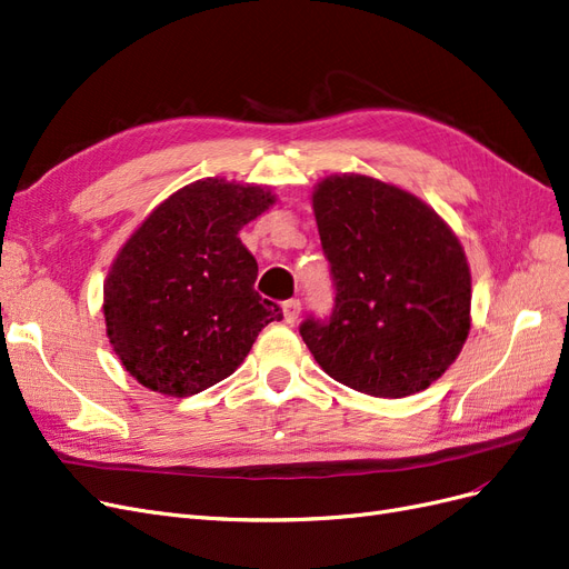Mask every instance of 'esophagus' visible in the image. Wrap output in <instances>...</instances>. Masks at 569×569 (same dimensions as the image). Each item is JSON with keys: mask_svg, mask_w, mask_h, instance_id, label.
Returning <instances> with one entry per match:
<instances>
[{"mask_svg": "<svg viewBox=\"0 0 569 569\" xmlns=\"http://www.w3.org/2000/svg\"><path fill=\"white\" fill-rule=\"evenodd\" d=\"M282 312H284V320H287L289 325L297 322L299 312H301V301H299V299H287V301L282 303Z\"/></svg>", "mask_w": 569, "mask_h": 569, "instance_id": "34e87169", "label": "esophagus"}]
</instances>
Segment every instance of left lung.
<instances>
[{"instance_id": "left-lung-1", "label": "left lung", "mask_w": 569, "mask_h": 569, "mask_svg": "<svg viewBox=\"0 0 569 569\" xmlns=\"http://www.w3.org/2000/svg\"><path fill=\"white\" fill-rule=\"evenodd\" d=\"M337 289L331 316L299 327L331 379L375 398L426 390L471 329V270L449 226L415 194L360 173L312 192Z\"/></svg>"}]
</instances>
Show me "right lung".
Listing matches in <instances>:
<instances>
[{"label":"right lung","instance_id":"obj_1","mask_svg":"<svg viewBox=\"0 0 569 569\" xmlns=\"http://www.w3.org/2000/svg\"><path fill=\"white\" fill-rule=\"evenodd\" d=\"M276 202L261 186L223 179L173 192L117 253L103 287L108 339L129 375L188 398L242 365L259 331L282 320L253 289L259 276L238 232Z\"/></svg>","mask_w":569,"mask_h":569}]
</instances>
